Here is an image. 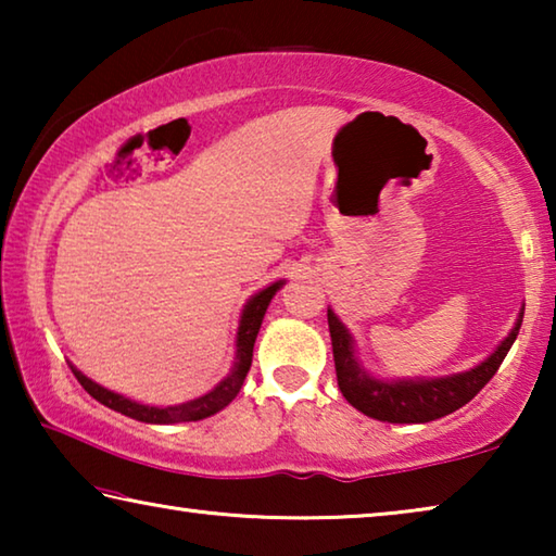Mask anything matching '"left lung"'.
I'll return each instance as SVG.
<instances>
[{"mask_svg":"<svg viewBox=\"0 0 556 556\" xmlns=\"http://www.w3.org/2000/svg\"><path fill=\"white\" fill-rule=\"evenodd\" d=\"M525 306L520 316L507 333L505 341L485 357L481 365L466 372L446 375V378H414V380H378L365 372L357 363L353 336L341 324L331 308H328V331H331L336 378L343 397L353 404L357 412L368 414L372 419L390 421V425H425L439 417L456 412L481 392L488 380L493 378L510 351L522 326Z\"/></svg>","mask_w":556,"mask_h":556,"instance_id":"obj_1","label":"left lung"}]
</instances>
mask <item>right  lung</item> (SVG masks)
Wrapping results in <instances>:
<instances>
[{
	"mask_svg": "<svg viewBox=\"0 0 556 556\" xmlns=\"http://www.w3.org/2000/svg\"><path fill=\"white\" fill-rule=\"evenodd\" d=\"M281 285H285L281 279L275 281V285H269L267 289L257 291V294L252 296L248 304H244L242 316H240V326H238V341H235V345H238V353H235L232 370L228 372V378H225L220 384H215L211 392H205L203 397H195L191 402H181V404H172V407H152V404H142V402H135L129 397H122V394L102 388V384L92 382L80 370L73 368L75 378H78V382L86 388L90 397H96L100 404H105V407L125 414V417H131L137 421H147V425H178V421H199V419L211 417V414L220 412L223 407H228V404L238 397V392L242 388L244 378H248V370L252 365V348H255V338L260 333L262 318H265L269 301L277 294Z\"/></svg>",
	"mask_w": 556,
	"mask_h": 556,
	"instance_id": "1",
	"label": "right lung"
}]
</instances>
